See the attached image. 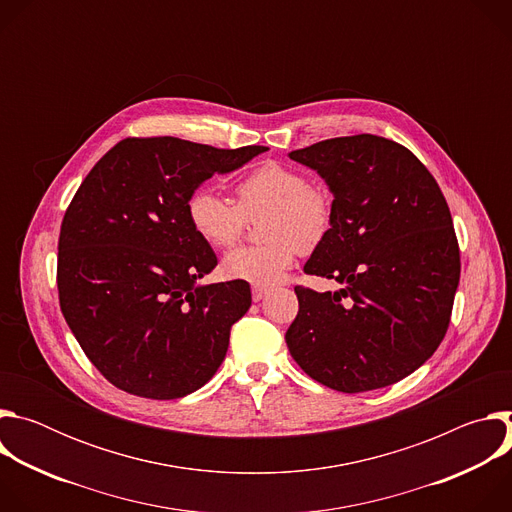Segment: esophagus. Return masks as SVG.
Listing matches in <instances>:
<instances>
[{"label":"esophagus","mask_w":512,"mask_h":512,"mask_svg":"<svg viewBox=\"0 0 512 512\" xmlns=\"http://www.w3.org/2000/svg\"><path fill=\"white\" fill-rule=\"evenodd\" d=\"M253 302H261L267 294H269V287H263V285H253Z\"/></svg>","instance_id":"1"}]
</instances>
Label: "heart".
<instances>
[{
  "instance_id": "obj_1",
  "label": "heart",
  "mask_w": 512,
  "mask_h": 512,
  "mask_svg": "<svg viewBox=\"0 0 512 512\" xmlns=\"http://www.w3.org/2000/svg\"><path fill=\"white\" fill-rule=\"evenodd\" d=\"M239 204L212 186H198L186 202L196 235L214 249L231 247L243 233L247 218L263 211V243L243 245L223 257L221 271L229 279L255 285L277 283L300 251H312L330 233L334 202L326 188L281 162H263L237 184Z\"/></svg>"
}]
</instances>
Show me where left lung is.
<instances>
[{
  "label": "left lung",
  "mask_w": 512,
  "mask_h": 512,
  "mask_svg": "<svg viewBox=\"0 0 512 512\" xmlns=\"http://www.w3.org/2000/svg\"><path fill=\"white\" fill-rule=\"evenodd\" d=\"M328 184L334 221L304 265L340 291L296 285L287 348L314 381L342 393L389 387L444 340L460 281L448 202L401 143L371 135L318 141L289 154Z\"/></svg>",
  "instance_id": "left-lung-1"
}]
</instances>
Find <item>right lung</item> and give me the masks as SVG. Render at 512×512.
I'll return each instance as SVG.
<instances>
[{
	"label": "right lung",
	"mask_w": 512,
	"mask_h": 512,
	"mask_svg": "<svg viewBox=\"0 0 512 512\" xmlns=\"http://www.w3.org/2000/svg\"><path fill=\"white\" fill-rule=\"evenodd\" d=\"M263 152L127 137L79 186L60 227L58 300L81 348L117 389L178 399L221 367L251 289L247 281L196 283L216 255L192 229L186 202L204 180Z\"/></svg>",
	"instance_id": "add662e5"
}]
</instances>
